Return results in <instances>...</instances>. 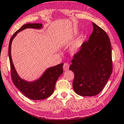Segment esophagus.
I'll use <instances>...</instances> for the list:
<instances>
[{"instance_id": "esophagus-1", "label": "esophagus", "mask_w": 124, "mask_h": 124, "mask_svg": "<svg viewBox=\"0 0 124 124\" xmlns=\"http://www.w3.org/2000/svg\"><path fill=\"white\" fill-rule=\"evenodd\" d=\"M63 70H65V71H66V70H69V64L68 63H65L63 64Z\"/></svg>"}]
</instances>
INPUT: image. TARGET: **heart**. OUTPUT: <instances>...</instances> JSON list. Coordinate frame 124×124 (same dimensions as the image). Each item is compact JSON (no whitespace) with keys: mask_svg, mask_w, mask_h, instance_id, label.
<instances>
[{"mask_svg":"<svg viewBox=\"0 0 124 124\" xmlns=\"http://www.w3.org/2000/svg\"><path fill=\"white\" fill-rule=\"evenodd\" d=\"M81 45V41H78L76 45H75L74 47H73V51H77L78 50V48H79V47H80V46Z\"/></svg>","mask_w":124,"mask_h":124,"instance_id":"heart-1","label":"heart"}]
</instances>
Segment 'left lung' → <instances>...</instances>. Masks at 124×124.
<instances>
[{"mask_svg": "<svg viewBox=\"0 0 124 124\" xmlns=\"http://www.w3.org/2000/svg\"><path fill=\"white\" fill-rule=\"evenodd\" d=\"M93 31L73 55L69 69L74 78L73 87L82 96H94L104 89L113 70L110 39L102 29L93 23Z\"/></svg>", "mask_w": 124, "mask_h": 124, "instance_id": "left-lung-1", "label": "left lung"}]
</instances>
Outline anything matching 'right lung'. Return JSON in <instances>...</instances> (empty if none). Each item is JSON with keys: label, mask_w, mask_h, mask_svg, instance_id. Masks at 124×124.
Instances as JSON below:
<instances>
[{"label": "right lung", "mask_w": 124, "mask_h": 124, "mask_svg": "<svg viewBox=\"0 0 124 124\" xmlns=\"http://www.w3.org/2000/svg\"><path fill=\"white\" fill-rule=\"evenodd\" d=\"M41 23H27L24 24L17 30L11 38L8 46V55L10 59L11 76L12 82L15 86L27 98L33 100L46 99L52 94L54 90L55 85L59 77L63 73V63L59 64L57 66L48 69L38 80L32 82H26L18 76L15 67L12 63L11 55V46L14 38L20 31L27 28L40 29Z\"/></svg>", "instance_id": "obj_1"}]
</instances>
